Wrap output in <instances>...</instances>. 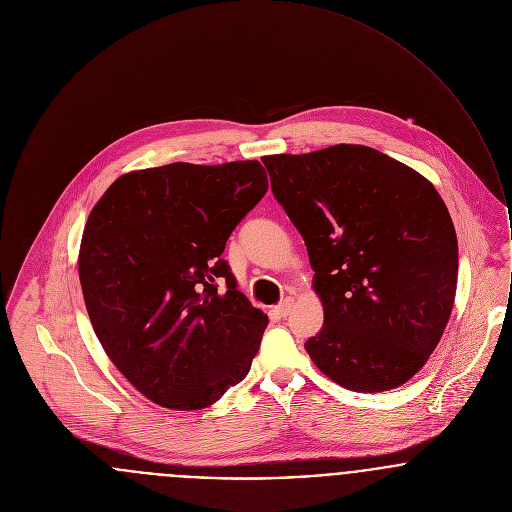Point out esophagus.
<instances>
[{
	"label": "esophagus",
	"instance_id": "1",
	"mask_svg": "<svg viewBox=\"0 0 512 512\" xmlns=\"http://www.w3.org/2000/svg\"><path fill=\"white\" fill-rule=\"evenodd\" d=\"M292 306H294V300H292V298H286V300H282V302L274 308V312H276L280 318H286V316L292 312Z\"/></svg>",
	"mask_w": 512,
	"mask_h": 512
}]
</instances>
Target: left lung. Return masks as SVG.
<instances>
[{"label":"left lung","instance_id":"obj_1","mask_svg":"<svg viewBox=\"0 0 512 512\" xmlns=\"http://www.w3.org/2000/svg\"><path fill=\"white\" fill-rule=\"evenodd\" d=\"M262 163L316 272L324 326L308 355L351 391L403 385L437 347L457 292V234L441 194L363 145Z\"/></svg>","mask_w":512,"mask_h":512}]
</instances>
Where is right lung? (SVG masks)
I'll return each instance as SVG.
<instances>
[{
    "instance_id": "add662e5",
    "label": "right lung",
    "mask_w": 512,
    "mask_h": 512,
    "mask_svg": "<svg viewBox=\"0 0 512 512\" xmlns=\"http://www.w3.org/2000/svg\"><path fill=\"white\" fill-rule=\"evenodd\" d=\"M266 190L258 161L172 163L119 176L93 206L79 248L87 314L109 359L153 403L204 409L250 371L268 316L220 256Z\"/></svg>"
}]
</instances>
